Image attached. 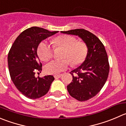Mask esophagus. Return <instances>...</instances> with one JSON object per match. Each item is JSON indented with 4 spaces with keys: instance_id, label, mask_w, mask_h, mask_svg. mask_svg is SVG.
Returning a JSON list of instances; mask_svg holds the SVG:
<instances>
[{
    "instance_id": "1",
    "label": "esophagus",
    "mask_w": 126,
    "mask_h": 126,
    "mask_svg": "<svg viewBox=\"0 0 126 126\" xmlns=\"http://www.w3.org/2000/svg\"><path fill=\"white\" fill-rule=\"evenodd\" d=\"M62 76V74H57V75H54V78L55 79H57V78H60Z\"/></svg>"
}]
</instances>
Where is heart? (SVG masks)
I'll return each instance as SVG.
<instances>
[{
    "instance_id": "b5f03b06",
    "label": "heart",
    "mask_w": 126,
    "mask_h": 126,
    "mask_svg": "<svg viewBox=\"0 0 126 126\" xmlns=\"http://www.w3.org/2000/svg\"><path fill=\"white\" fill-rule=\"evenodd\" d=\"M53 46L46 41H42L37 47V54L40 59L47 61L52 58L55 48H63L62 60H53L46 63L44 70L48 74H58L65 71L70 65L78 66L84 63L87 57L89 47L84 41H78L76 37L63 34L53 39Z\"/></svg>"
}]
</instances>
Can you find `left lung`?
<instances>
[{"mask_svg": "<svg viewBox=\"0 0 126 126\" xmlns=\"http://www.w3.org/2000/svg\"><path fill=\"white\" fill-rule=\"evenodd\" d=\"M61 32L78 36L89 47L86 60L70 73L73 80L67 86L72 97L80 102L87 101L95 97L107 81L110 71L107 53L100 40L89 31L76 29Z\"/></svg>", "mask_w": 126, "mask_h": 126, "instance_id": "1", "label": "left lung"}]
</instances>
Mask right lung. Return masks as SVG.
I'll list each match as a JSON object with an SVG mask.
<instances>
[{
    "label": "right lung",
    "instance_id": "1",
    "mask_svg": "<svg viewBox=\"0 0 126 126\" xmlns=\"http://www.w3.org/2000/svg\"><path fill=\"white\" fill-rule=\"evenodd\" d=\"M58 31H49L39 27L26 29L17 37L8 54L10 78L18 90L27 98L36 99L45 95L54 80L53 76L35 77L42 71V63L37 54L42 40Z\"/></svg>",
    "mask_w": 126,
    "mask_h": 126
}]
</instances>
